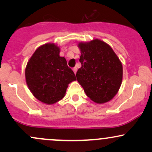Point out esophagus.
<instances>
[{
  "label": "esophagus",
  "mask_w": 152,
  "mask_h": 152,
  "mask_svg": "<svg viewBox=\"0 0 152 152\" xmlns=\"http://www.w3.org/2000/svg\"><path fill=\"white\" fill-rule=\"evenodd\" d=\"M73 71H74V74H76V72H77V69H76V68L75 67V68H74V69H73Z\"/></svg>",
  "instance_id": "obj_1"
}]
</instances>
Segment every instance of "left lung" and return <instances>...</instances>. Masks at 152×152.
<instances>
[{
	"label": "left lung",
	"instance_id": "obj_1",
	"mask_svg": "<svg viewBox=\"0 0 152 152\" xmlns=\"http://www.w3.org/2000/svg\"><path fill=\"white\" fill-rule=\"evenodd\" d=\"M81 67L76 78L86 96L96 104L111 101L121 87L123 66L114 50L100 39L79 42Z\"/></svg>",
	"mask_w": 152,
	"mask_h": 152
}]
</instances>
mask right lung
I'll use <instances>...</instances> for the list:
<instances>
[{
  "label": "right lung",
  "mask_w": 152,
  "mask_h": 152,
  "mask_svg": "<svg viewBox=\"0 0 152 152\" xmlns=\"http://www.w3.org/2000/svg\"><path fill=\"white\" fill-rule=\"evenodd\" d=\"M60 48L55 43L38 47L27 63L26 84L35 98L43 104H56L65 96L68 86L76 80L74 71L60 56Z\"/></svg>",
  "instance_id": "right-lung-1"
}]
</instances>
